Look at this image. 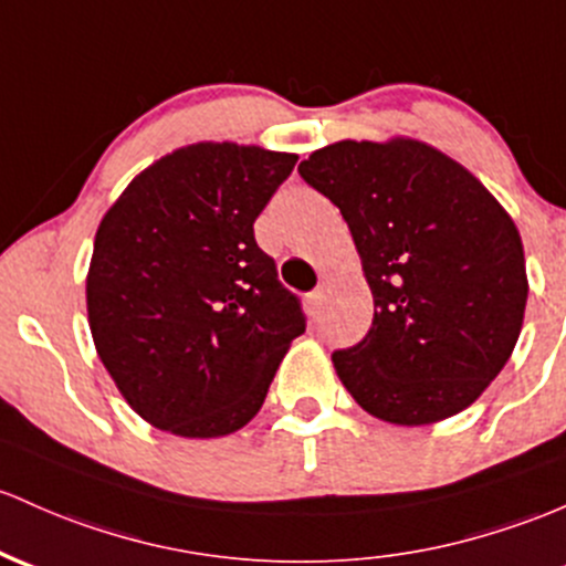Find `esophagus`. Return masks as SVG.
I'll use <instances>...</instances> for the list:
<instances>
[{"label":"esophagus","mask_w":566,"mask_h":566,"mask_svg":"<svg viewBox=\"0 0 566 566\" xmlns=\"http://www.w3.org/2000/svg\"><path fill=\"white\" fill-rule=\"evenodd\" d=\"M306 303H308V312L319 314V308H322V290H314V293H308Z\"/></svg>","instance_id":"obj_1"}]
</instances>
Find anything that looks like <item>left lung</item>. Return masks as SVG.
Masks as SVG:
<instances>
[{"label": "left lung", "instance_id": "1", "mask_svg": "<svg viewBox=\"0 0 566 566\" xmlns=\"http://www.w3.org/2000/svg\"><path fill=\"white\" fill-rule=\"evenodd\" d=\"M344 214L374 293V325L333 352L359 406L432 424L475 402L524 322V247L511 214L457 160L416 139L335 142L297 166Z\"/></svg>", "mask_w": 566, "mask_h": 566}]
</instances>
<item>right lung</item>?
<instances>
[{"instance_id": "add662e5", "label": "right lung", "mask_w": 566, "mask_h": 566, "mask_svg": "<svg viewBox=\"0 0 566 566\" xmlns=\"http://www.w3.org/2000/svg\"><path fill=\"white\" fill-rule=\"evenodd\" d=\"M295 164L293 153L198 142L147 166L104 214L85 282L93 344L158 430H241L306 331L252 228Z\"/></svg>"}]
</instances>
